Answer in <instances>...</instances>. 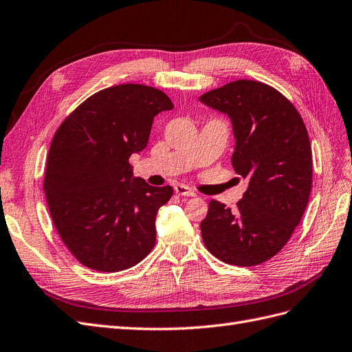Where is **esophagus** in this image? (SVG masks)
I'll return each instance as SVG.
<instances>
[{
    "label": "esophagus",
    "mask_w": 352,
    "mask_h": 352,
    "mask_svg": "<svg viewBox=\"0 0 352 352\" xmlns=\"http://www.w3.org/2000/svg\"><path fill=\"white\" fill-rule=\"evenodd\" d=\"M174 190H175V193L179 195V196H186V197H195L196 196L195 192H192V190H190L187 186H183V184H177L174 187Z\"/></svg>",
    "instance_id": "obj_1"
}]
</instances>
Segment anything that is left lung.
Returning <instances> with one entry per match:
<instances>
[{"label":"left lung","instance_id":"8db88e82","mask_svg":"<svg viewBox=\"0 0 352 352\" xmlns=\"http://www.w3.org/2000/svg\"><path fill=\"white\" fill-rule=\"evenodd\" d=\"M232 119V165L249 179L237 209L210 200L200 223L206 249L223 263L252 267L277 255L302 218L313 155L302 118L276 88L239 79L200 96Z\"/></svg>","mask_w":352,"mask_h":352}]
</instances>
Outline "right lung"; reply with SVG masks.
Returning a JSON list of instances; mask_svg holds the SVG:
<instances>
[{
    "mask_svg": "<svg viewBox=\"0 0 352 352\" xmlns=\"http://www.w3.org/2000/svg\"><path fill=\"white\" fill-rule=\"evenodd\" d=\"M173 107L157 88L115 85L88 97L56 131L44 192L60 239L82 265L116 273L153 249L156 214L174 190L134 178L129 156L147 146L153 118Z\"/></svg>",
    "mask_w": 352,
    "mask_h": 352,
    "instance_id": "add662e5",
    "label": "right lung"
}]
</instances>
